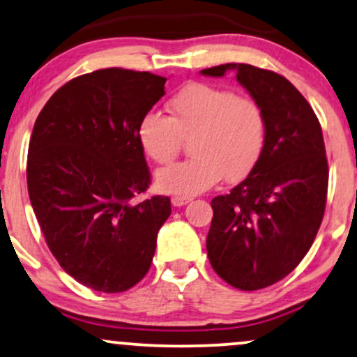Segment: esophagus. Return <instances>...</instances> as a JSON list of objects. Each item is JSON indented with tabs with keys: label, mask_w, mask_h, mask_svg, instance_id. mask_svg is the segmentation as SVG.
<instances>
[{
	"label": "esophagus",
	"mask_w": 357,
	"mask_h": 357,
	"mask_svg": "<svg viewBox=\"0 0 357 357\" xmlns=\"http://www.w3.org/2000/svg\"><path fill=\"white\" fill-rule=\"evenodd\" d=\"M191 201V197H186V196H173V199H171V203L176 208H181V206H186L188 203Z\"/></svg>",
	"instance_id": "esophagus-1"
}]
</instances>
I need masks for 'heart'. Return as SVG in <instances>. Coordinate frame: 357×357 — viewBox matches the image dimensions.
Returning a JSON list of instances; mask_svg holds the SVG:
<instances>
[{
	"label": "heart",
	"instance_id": "1",
	"mask_svg": "<svg viewBox=\"0 0 357 357\" xmlns=\"http://www.w3.org/2000/svg\"><path fill=\"white\" fill-rule=\"evenodd\" d=\"M167 118L154 111L137 124V141L148 158L167 165L190 139L191 160L156 173L161 191L195 196L208 191L226 176L243 179L263 156L268 135L264 109L249 96L208 83L183 86L167 101Z\"/></svg>",
	"mask_w": 357,
	"mask_h": 357
}]
</instances>
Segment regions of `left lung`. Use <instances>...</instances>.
<instances>
[{"label": "left lung", "mask_w": 357, "mask_h": 357, "mask_svg": "<svg viewBox=\"0 0 357 357\" xmlns=\"http://www.w3.org/2000/svg\"><path fill=\"white\" fill-rule=\"evenodd\" d=\"M226 71L264 109L268 135L248 178L211 201L206 249L227 284L256 291L281 281L306 256L324 216L329 169L317 116L284 76L241 63L201 75Z\"/></svg>", "instance_id": "1"}]
</instances>
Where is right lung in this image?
I'll list each match as a JSON object with an SVG mask.
<instances>
[{
  "mask_svg": "<svg viewBox=\"0 0 357 357\" xmlns=\"http://www.w3.org/2000/svg\"><path fill=\"white\" fill-rule=\"evenodd\" d=\"M166 78L121 68L68 81L34 123L26 179L33 211L59 266L101 293L146 276L167 196L135 203L151 183L139 119L165 96Z\"/></svg>",
  "mask_w": 357,
  "mask_h": 357,
  "instance_id": "obj_1",
  "label": "right lung"
}]
</instances>
